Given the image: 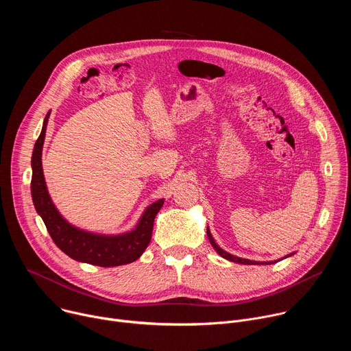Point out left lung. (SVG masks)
<instances>
[{
  "mask_svg": "<svg viewBox=\"0 0 351 351\" xmlns=\"http://www.w3.org/2000/svg\"><path fill=\"white\" fill-rule=\"evenodd\" d=\"M207 236H208V239H210V243H211V245L217 250V253L221 256V257H223L225 260H229V261H233V263H237V264H244V265H258V264H275L276 261H269V263H258V261H252V260H245V258H240V257H236V256H232V254H229V253H226L225 250H222L217 243H215V240H214V237H213V234H211V232H210V229L207 228ZM290 256H293V254H289V256H286V257H283V258H287V257H290Z\"/></svg>",
  "mask_w": 351,
  "mask_h": 351,
  "instance_id": "left-lung-1",
  "label": "left lung"
}]
</instances>
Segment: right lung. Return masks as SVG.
Returning <instances> with one entry per match:
<instances>
[{"mask_svg": "<svg viewBox=\"0 0 351 351\" xmlns=\"http://www.w3.org/2000/svg\"><path fill=\"white\" fill-rule=\"evenodd\" d=\"M48 118L49 112L44 118L41 133L33 148L30 187L34 208L41 217L49 236L66 256L79 263L107 268L136 261L152 240L154 219L164 206V199H157L156 203L148 206L136 228L122 234H98L71 225L56 208L43 175L41 153Z\"/></svg>", "mask_w": 351, "mask_h": 351, "instance_id": "1", "label": "right lung"}]
</instances>
